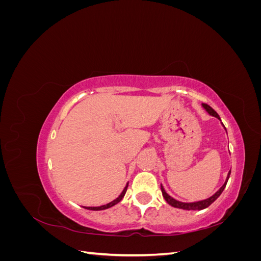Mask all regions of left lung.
Listing matches in <instances>:
<instances>
[{"label": "left lung", "instance_id": "obj_1", "mask_svg": "<svg viewBox=\"0 0 261 261\" xmlns=\"http://www.w3.org/2000/svg\"><path fill=\"white\" fill-rule=\"evenodd\" d=\"M202 106H203V108H204V109H206V111H207L210 115H212V116H216V117H218L219 120H220V116H219V114H218V113L215 111V110H213L210 106H208V105H206V103H203ZM230 174H231V172L228 173L227 178H226V181H225V183L223 184V186L221 187L215 195L211 196L210 198H208V199H204V200H201V201L189 202V203L177 201V200H175V199H173L171 196H169L167 193H165V191H164V188L162 187V185H161V192H162V195H163V197H164V199L167 200V202H168L169 204H171L172 207L179 208V209H185V210H202V209H204V208L209 207L210 204H211L213 201H215L221 194H222V192L224 191V188H225V186H226V183H227V180H228V177H230Z\"/></svg>", "mask_w": 261, "mask_h": 261}]
</instances>
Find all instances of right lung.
I'll list each match as a JSON object with an SVG mask.
<instances>
[{"label": "right lung", "instance_id": "obj_1", "mask_svg": "<svg viewBox=\"0 0 261 261\" xmlns=\"http://www.w3.org/2000/svg\"><path fill=\"white\" fill-rule=\"evenodd\" d=\"M127 187H128V185H126V187L124 188V191L122 192V194L120 195V197H117V198H116L115 200L111 201V202L108 203V204H105V206H101V207H85V208L88 209V210H105V209H108V208H111V207L114 206V204H116L117 202H120V201L123 199V197H124L126 191H127Z\"/></svg>", "mask_w": 261, "mask_h": 261}]
</instances>
